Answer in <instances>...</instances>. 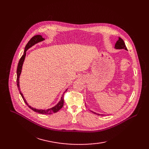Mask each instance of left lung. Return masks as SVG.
I'll return each mask as SVG.
<instances>
[{"mask_svg": "<svg viewBox=\"0 0 149 149\" xmlns=\"http://www.w3.org/2000/svg\"><path fill=\"white\" fill-rule=\"evenodd\" d=\"M115 48L116 49H125V50H127V48H126V46L125 45V43L124 42V40L120 37L119 38V40H118V41H117V42L115 45ZM91 112H93L94 114H96L97 115H100V114H98L96 113V112H93V111H91Z\"/></svg>", "mask_w": 149, "mask_h": 149, "instance_id": "obj_1", "label": "left lung"}]
</instances>
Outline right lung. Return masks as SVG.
Returning <instances> with one entry per match:
<instances>
[{"label":"right lung","instance_id":"right-lung-1","mask_svg":"<svg viewBox=\"0 0 149 149\" xmlns=\"http://www.w3.org/2000/svg\"><path fill=\"white\" fill-rule=\"evenodd\" d=\"M44 40L45 39L43 38H42V35H35L34 37H33L32 38H31L29 40V42L27 43V44L26 45V46L25 47V50H24V55H22V57L20 58V59L19 62V64H18V66H17V84L18 89H19V90L20 93L21 94L22 98H23L24 102L26 103V104L27 105L31 110H33V111H35L36 112H38V113H40V114H51L55 113V112H57L58 111L61 109L63 106V104H64V97H61V100L60 101V102H58L55 106H54V107L50 108V109H47V110H40V109L39 110V109H35V108L31 107L30 106H29L27 102H26V101L25 100V98H24V97L23 96V94H22V93L20 91V86H19V77H20V75L21 71H22V65H23L24 61V60H25V56H26V50H27V49L29 48H30V47H32L33 45H34L35 44L37 43H38L40 42H42V41H43V40ZM66 91H67V90H66L65 92Z\"/></svg>","mask_w":149,"mask_h":149}]
</instances>
